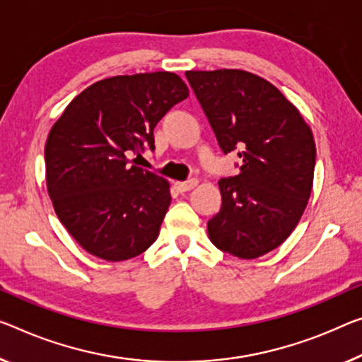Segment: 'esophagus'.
Instances as JSON below:
<instances>
[{
  "mask_svg": "<svg viewBox=\"0 0 362 362\" xmlns=\"http://www.w3.org/2000/svg\"><path fill=\"white\" fill-rule=\"evenodd\" d=\"M196 185H197V180H187V181H182V182H180V181L175 182V187L180 192H187V191H191L192 187H196Z\"/></svg>",
  "mask_w": 362,
  "mask_h": 362,
  "instance_id": "34e87169",
  "label": "esophagus"
}]
</instances>
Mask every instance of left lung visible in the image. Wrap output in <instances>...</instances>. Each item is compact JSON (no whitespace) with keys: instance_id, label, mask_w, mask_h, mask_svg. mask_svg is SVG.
<instances>
[{"instance_id":"left-lung-1","label":"left lung","mask_w":362,"mask_h":362,"mask_svg":"<svg viewBox=\"0 0 362 362\" xmlns=\"http://www.w3.org/2000/svg\"><path fill=\"white\" fill-rule=\"evenodd\" d=\"M186 77L220 148L241 160L236 176L218 181L221 207L207 223L210 241L239 259L260 257L291 235L308 205L313 131L275 86L251 72L187 71Z\"/></svg>"}]
</instances>
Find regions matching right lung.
<instances>
[{"mask_svg":"<svg viewBox=\"0 0 362 362\" xmlns=\"http://www.w3.org/2000/svg\"><path fill=\"white\" fill-rule=\"evenodd\" d=\"M187 95L173 72L115 76L81 92L53 124L45 146L48 194L88 254L119 262L158 238L170 185L127 157L155 148V126Z\"/></svg>","mask_w":362,"mask_h":362,"instance_id":"right-lung-1","label":"right lung"}]
</instances>
